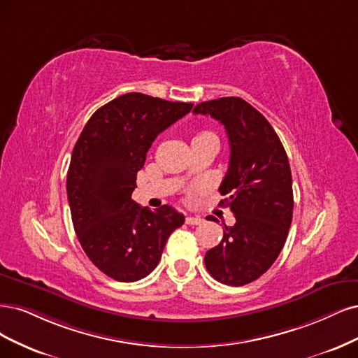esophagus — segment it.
<instances>
[{"label":"esophagus","mask_w":358,"mask_h":358,"mask_svg":"<svg viewBox=\"0 0 358 358\" xmlns=\"http://www.w3.org/2000/svg\"><path fill=\"white\" fill-rule=\"evenodd\" d=\"M186 223L189 226H198V224L203 223V218H201V217H187L186 218Z\"/></svg>","instance_id":"esophagus-1"}]
</instances>
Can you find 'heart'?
<instances>
[{"label":"heart","mask_w":358,"mask_h":358,"mask_svg":"<svg viewBox=\"0 0 358 358\" xmlns=\"http://www.w3.org/2000/svg\"><path fill=\"white\" fill-rule=\"evenodd\" d=\"M199 135H202V134H199Z\"/></svg>","instance_id":"obj_1"}]
</instances>
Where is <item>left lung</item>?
I'll return each mask as SVG.
<instances>
[{"label": "left lung", "instance_id": "8db88e82", "mask_svg": "<svg viewBox=\"0 0 358 358\" xmlns=\"http://www.w3.org/2000/svg\"><path fill=\"white\" fill-rule=\"evenodd\" d=\"M194 114L220 122L229 136L230 159L222 201L236 223L206 251L205 266L217 281L241 287L256 281L280 256L293 218L290 164L278 135L262 113L238 96L198 103Z\"/></svg>", "mask_w": 358, "mask_h": 358}]
</instances>
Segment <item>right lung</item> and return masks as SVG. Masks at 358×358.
Masks as SVG:
<instances>
[{
	"mask_svg": "<svg viewBox=\"0 0 358 358\" xmlns=\"http://www.w3.org/2000/svg\"><path fill=\"white\" fill-rule=\"evenodd\" d=\"M192 107L131 92L92 114L74 145L66 176L74 230L90 262L113 280L147 276L184 223L172 206L152 211L131 194L156 136Z\"/></svg>",
	"mask_w": 358,
	"mask_h": 358,
	"instance_id": "add662e5",
	"label": "right lung"
}]
</instances>
